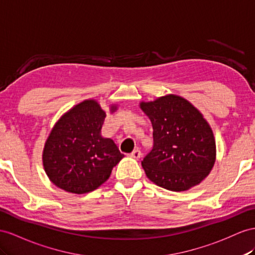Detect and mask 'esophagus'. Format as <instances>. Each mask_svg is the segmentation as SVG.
Returning <instances> with one entry per match:
<instances>
[{"mask_svg": "<svg viewBox=\"0 0 255 255\" xmlns=\"http://www.w3.org/2000/svg\"><path fill=\"white\" fill-rule=\"evenodd\" d=\"M141 155H142V153H141V151H140L139 148H135V149H133V151L129 154L130 157L135 158V159H139V158L141 157Z\"/></svg>", "mask_w": 255, "mask_h": 255, "instance_id": "34e87169", "label": "esophagus"}]
</instances>
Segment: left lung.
Segmentation results:
<instances>
[{
  "instance_id": "8db88e82",
  "label": "left lung",
  "mask_w": 255,
  "mask_h": 255,
  "mask_svg": "<svg viewBox=\"0 0 255 255\" xmlns=\"http://www.w3.org/2000/svg\"><path fill=\"white\" fill-rule=\"evenodd\" d=\"M140 107L153 126V147L141 161L147 178L172 192L199 184L215 160L213 132L201 113L173 95Z\"/></svg>"
}]
</instances>
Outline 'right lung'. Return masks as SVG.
I'll return each instance as SVG.
<instances>
[{"mask_svg":"<svg viewBox=\"0 0 255 255\" xmlns=\"http://www.w3.org/2000/svg\"><path fill=\"white\" fill-rule=\"evenodd\" d=\"M116 107L111 111L114 112ZM106 112L95 100L77 104L58 121L45 143L43 165L53 183L74 194L103 184L124 157L112 139L100 131Z\"/></svg>","mask_w":255,"mask_h":255,"instance_id":"1","label":"right lung"}]
</instances>
